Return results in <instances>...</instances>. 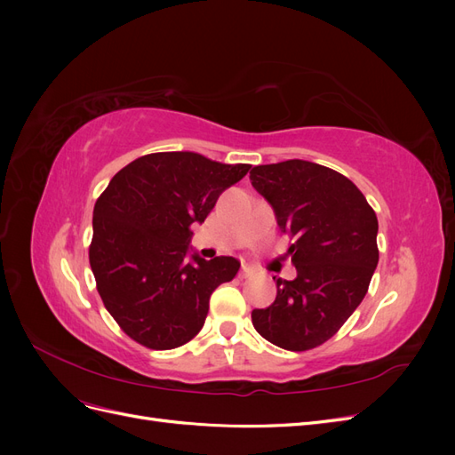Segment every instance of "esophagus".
<instances>
[{
  "instance_id": "esophagus-1",
  "label": "esophagus",
  "mask_w": 455,
  "mask_h": 455,
  "mask_svg": "<svg viewBox=\"0 0 455 455\" xmlns=\"http://www.w3.org/2000/svg\"><path fill=\"white\" fill-rule=\"evenodd\" d=\"M239 275H241V279H249V277H252V275H254V269L249 267V266H243Z\"/></svg>"
}]
</instances>
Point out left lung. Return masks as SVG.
<instances>
[{
  "instance_id": "obj_1",
  "label": "left lung",
  "mask_w": 455,
  "mask_h": 455,
  "mask_svg": "<svg viewBox=\"0 0 455 455\" xmlns=\"http://www.w3.org/2000/svg\"><path fill=\"white\" fill-rule=\"evenodd\" d=\"M251 182L296 239V279H277V298L252 311L261 338L307 351L332 338L368 292L378 266V218L349 178L304 159L258 164ZM275 281V277H273Z\"/></svg>"
}]
</instances>
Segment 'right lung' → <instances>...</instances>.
Segmentation results:
<instances>
[{"mask_svg": "<svg viewBox=\"0 0 455 455\" xmlns=\"http://www.w3.org/2000/svg\"><path fill=\"white\" fill-rule=\"evenodd\" d=\"M251 164H226L196 151L134 159L109 180L92 211L91 269L123 332L149 349H174L199 334L216 286L235 277L231 256L191 251V226Z\"/></svg>", "mask_w": 455, "mask_h": 455, "instance_id": "right-lung-1", "label": "right lung"}]
</instances>
